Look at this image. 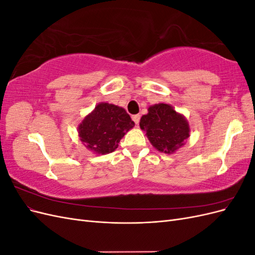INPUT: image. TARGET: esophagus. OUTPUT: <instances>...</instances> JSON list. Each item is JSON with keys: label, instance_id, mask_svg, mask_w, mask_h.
Returning a JSON list of instances; mask_svg holds the SVG:
<instances>
[{"label": "esophagus", "instance_id": "obj_1", "mask_svg": "<svg viewBox=\"0 0 255 255\" xmlns=\"http://www.w3.org/2000/svg\"><path fill=\"white\" fill-rule=\"evenodd\" d=\"M132 119L136 123V125H138V123H139V121H140V115H134V116H132Z\"/></svg>", "mask_w": 255, "mask_h": 255}]
</instances>
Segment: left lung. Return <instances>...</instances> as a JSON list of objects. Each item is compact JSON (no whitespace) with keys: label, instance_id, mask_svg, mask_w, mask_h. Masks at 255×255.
Segmentation results:
<instances>
[{"label":"left lung","instance_id":"1","mask_svg":"<svg viewBox=\"0 0 255 255\" xmlns=\"http://www.w3.org/2000/svg\"><path fill=\"white\" fill-rule=\"evenodd\" d=\"M139 126L145 130L150 142L164 153H173L189 137V126L182 115L168 104H155L149 107Z\"/></svg>","mask_w":255,"mask_h":255}]
</instances>
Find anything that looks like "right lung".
Returning <instances> with one entry per match:
<instances>
[{"label":"right lung","mask_w":255,"mask_h":255,"mask_svg":"<svg viewBox=\"0 0 255 255\" xmlns=\"http://www.w3.org/2000/svg\"><path fill=\"white\" fill-rule=\"evenodd\" d=\"M135 126L122 107L100 103L79 127L81 140L98 154L112 153L118 148L121 138Z\"/></svg>","instance_id":"add662e5"}]
</instances>
